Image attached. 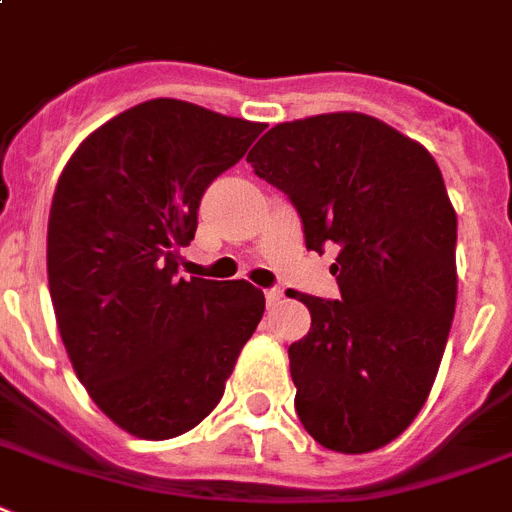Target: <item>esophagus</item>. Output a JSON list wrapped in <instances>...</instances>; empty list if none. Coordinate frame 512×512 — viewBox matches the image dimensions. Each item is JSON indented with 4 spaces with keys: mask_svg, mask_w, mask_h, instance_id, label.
Wrapping results in <instances>:
<instances>
[{
    "mask_svg": "<svg viewBox=\"0 0 512 512\" xmlns=\"http://www.w3.org/2000/svg\"><path fill=\"white\" fill-rule=\"evenodd\" d=\"M264 295H266V303H269V306H277V303L282 301L280 287H269V290H264Z\"/></svg>",
    "mask_w": 512,
    "mask_h": 512,
    "instance_id": "1",
    "label": "esophagus"
}]
</instances>
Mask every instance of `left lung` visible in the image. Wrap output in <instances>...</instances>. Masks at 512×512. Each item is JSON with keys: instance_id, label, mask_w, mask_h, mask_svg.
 <instances>
[{"instance_id": "8db88e82", "label": "left lung", "mask_w": 512, "mask_h": 512, "mask_svg": "<svg viewBox=\"0 0 512 512\" xmlns=\"http://www.w3.org/2000/svg\"><path fill=\"white\" fill-rule=\"evenodd\" d=\"M248 162L290 198L306 248H340V301L298 293L311 329L287 350L295 411L327 450L371 453L424 408L453 324L458 217L442 172L361 112L274 125Z\"/></svg>"}]
</instances>
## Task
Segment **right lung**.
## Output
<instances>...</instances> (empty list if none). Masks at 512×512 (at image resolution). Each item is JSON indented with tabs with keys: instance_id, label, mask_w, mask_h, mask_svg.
<instances>
[{
	"instance_id": "obj_1",
	"label": "right lung",
	"mask_w": 512,
	"mask_h": 512,
	"mask_svg": "<svg viewBox=\"0 0 512 512\" xmlns=\"http://www.w3.org/2000/svg\"><path fill=\"white\" fill-rule=\"evenodd\" d=\"M261 130L151 99L94 130L59 175L46 235L59 335L91 400L133 437L201 424L264 316L251 282L177 277L206 188Z\"/></svg>"
}]
</instances>
